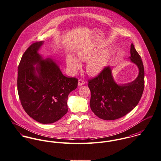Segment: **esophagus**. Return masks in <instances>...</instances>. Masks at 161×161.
<instances>
[{
  "label": "esophagus",
  "instance_id": "obj_1",
  "mask_svg": "<svg viewBox=\"0 0 161 161\" xmlns=\"http://www.w3.org/2000/svg\"><path fill=\"white\" fill-rule=\"evenodd\" d=\"M84 84H85V82L83 80H81V79L79 80V81H78V86H82L84 85Z\"/></svg>",
  "mask_w": 161,
  "mask_h": 161
}]
</instances>
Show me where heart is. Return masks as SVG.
Masks as SVG:
<instances>
[{"label": "heart", "mask_w": 161, "mask_h": 161, "mask_svg": "<svg viewBox=\"0 0 161 161\" xmlns=\"http://www.w3.org/2000/svg\"><path fill=\"white\" fill-rule=\"evenodd\" d=\"M77 58L71 54L66 57V64L73 72H77L82 68L80 61L87 62L86 70L89 75H96L102 72L108 66L111 58V53L108 50L101 52L99 48H83L78 50Z\"/></svg>", "instance_id": "b5f03b06"}]
</instances>
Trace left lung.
I'll return each instance as SVG.
<instances>
[{"instance_id": "1", "label": "left lung", "mask_w": 161, "mask_h": 161, "mask_svg": "<svg viewBox=\"0 0 161 161\" xmlns=\"http://www.w3.org/2000/svg\"><path fill=\"white\" fill-rule=\"evenodd\" d=\"M138 69V75L132 82L117 84L109 66L96 77L88 80L91 92L90 106L94 114L103 120H111L123 117L138 104L145 86V71L142 58L133 44L128 58Z\"/></svg>"}]
</instances>
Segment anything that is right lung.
Returning a JSON list of instances; mask_svg holds the SVG:
<instances>
[{
    "label": "right lung",
    "instance_id": "obj_1",
    "mask_svg": "<svg viewBox=\"0 0 161 161\" xmlns=\"http://www.w3.org/2000/svg\"><path fill=\"white\" fill-rule=\"evenodd\" d=\"M44 41L32 44L18 66L17 86L26 113L41 124H52L68 112V95L77 87L78 80L64 75L58 64L39 53Z\"/></svg>",
    "mask_w": 161,
    "mask_h": 161
}]
</instances>
